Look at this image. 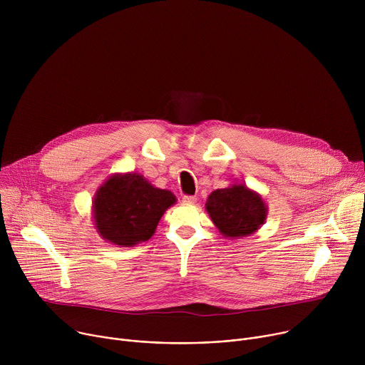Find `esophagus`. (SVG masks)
Here are the masks:
<instances>
[{"instance_id":"obj_1","label":"esophagus","mask_w":365,"mask_h":365,"mask_svg":"<svg viewBox=\"0 0 365 365\" xmlns=\"http://www.w3.org/2000/svg\"><path fill=\"white\" fill-rule=\"evenodd\" d=\"M182 202H183V203H186V205H192V203H195V202H196V197H195V196H187V195H186V196H183V197H182Z\"/></svg>"}]
</instances>
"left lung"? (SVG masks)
Instances as JSON below:
<instances>
[{
  "label": "left lung",
  "mask_w": 365,
  "mask_h": 365,
  "mask_svg": "<svg viewBox=\"0 0 365 365\" xmlns=\"http://www.w3.org/2000/svg\"><path fill=\"white\" fill-rule=\"evenodd\" d=\"M205 207L218 231L231 240L257 232L269 214L262 195L244 183L214 190L207 196Z\"/></svg>",
  "instance_id": "left-lung-1"
}]
</instances>
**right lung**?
Masks as SVG:
<instances>
[{
    "label": "right lung",
    "instance_id": "add662e5",
    "mask_svg": "<svg viewBox=\"0 0 365 365\" xmlns=\"http://www.w3.org/2000/svg\"><path fill=\"white\" fill-rule=\"evenodd\" d=\"M176 200L170 190L153 186L138 173H114L96 189L92 200L96 232L120 247L144 242Z\"/></svg>",
    "mask_w": 365,
    "mask_h": 365
}]
</instances>
